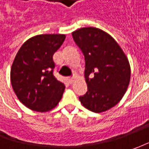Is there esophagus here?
Segmentation results:
<instances>
[{
	"label": "esophagus",
	"instance_id": "esophagus-1",
	"mask_svg": "<svg viewBox=\"0 0 149 149\" xmlns=\"http://www.w3.org/2000/svg\"><path fill=\"white\" fill-rule=\"evenodd\" d=\"M74 77H69L68 78V81H69V83L72 84L74 82Z\"/></svg>",
	"mask_w": 149,
	"mask_h": 149
}]
</instances>
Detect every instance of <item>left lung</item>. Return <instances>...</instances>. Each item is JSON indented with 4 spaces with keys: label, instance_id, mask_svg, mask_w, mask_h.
Segmentation results:
<instances>
[{
    "label": "left lung",
    "instance_id": "left-lung-1",
    "mask_svg": "<svg viewBox=\"0 0 149 149\" xmlns=\"http://www.w3.org/2000/svg\"><path fill=\"white\" fill-rule=\"evenodd\" d=\"M72 36L85 60L88 91L79 97V101L90 111H107L127 91L131 74L129 60L116 40L100 29L84 27Z\"/></svg>",
    "mask_w": 149,
    "mask_h": 149
}]
</instances>
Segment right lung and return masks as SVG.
I'll return each instance as SVG.
<instances>
[{
    "label": "right lung",
    "instance_id": "right-lung-1",
    "mask_svg": "<svg viewBox=\"0 0 149 149\" xmlns=\"http://www.w3.org/2000/svg\"><path fill=\"white\" fill-rule=\"evenodd\" d=\"M61 34H45L30 38L22 45L10 70L15 94L30 109L47 112L59 104L65 85L53 74V54L65 41Z\"/></svg>",
    "mask_w": 149,
    "mask_h": 149
}]
</instances>
